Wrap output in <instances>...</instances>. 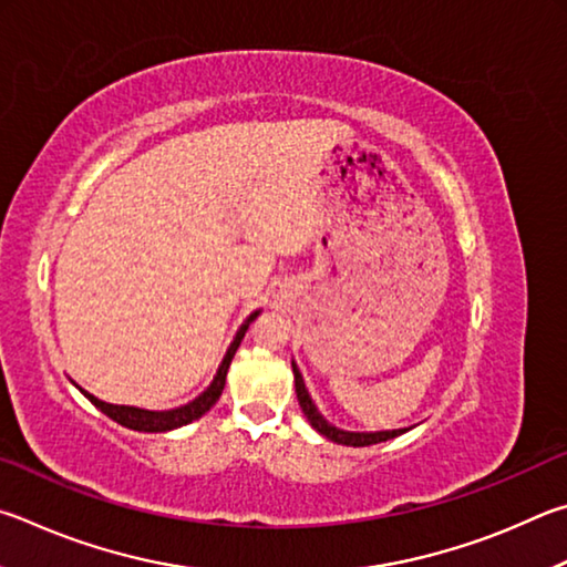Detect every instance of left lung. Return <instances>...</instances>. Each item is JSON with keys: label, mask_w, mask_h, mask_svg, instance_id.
<instances>
[{"label": "left lung", "mask_w": 567, "mask_h": 567, "mask_svg": "<svg viewBox=\"0 0 567 567\" xmlns=\"http://www.w3.org/2000/svg\"><path fill=\"white\" fill-rule=\"evenodd\" d=\"M293 365V381H296V399H299L301 403V411L306 419H309V423L313 425L316 431H319L321 435H326V439L333 441V443H341V445H353V449H363V445H373V443H383V441H391L395 439V435L405 433L409 429H399V431H379V433H351V431H341L336 429V425H331L329 421L323 419V415L319 413V409H316L309 391H306V383H303V375L301 371L296 369Z\"/></svg>", "instance_id": "1"}]
</instances>
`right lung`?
<instances>
[{
    "mask_svg": "<svg viewBox=\"0 0 567 567\" xmlns=\"http://www.w3.org/2000/svg\"><path fill=\"white\" fill-rule=\"evenodd\" d=\"M261 311H254L251 316H248L246 323L238 329L234 343L228 346V351L224 355L221 365H218V371L214 375V381L208 389L198 395V399H194L192 403L186 405H178V409H172V411H144V409H134V405H114V403H106V401H99L96 395L82 391L89 401H92L99 411H102L104 415H109V419L116 421L118 425H124V429H132V431H142V433H164V431H174V429H182V425L192 423L196 419H202V415L212 409V405L218 401V395H221L224 391V383H226V373H228V365H231V359L234 353L238 349V343H241L244 333L248 331V323L256 321V316Z\"/></svg>",
    "mask_w": 567,
    "mask_h": 567,
    "instance_id": "obj_1",
    "label": "right lung"
}]
</instances>
